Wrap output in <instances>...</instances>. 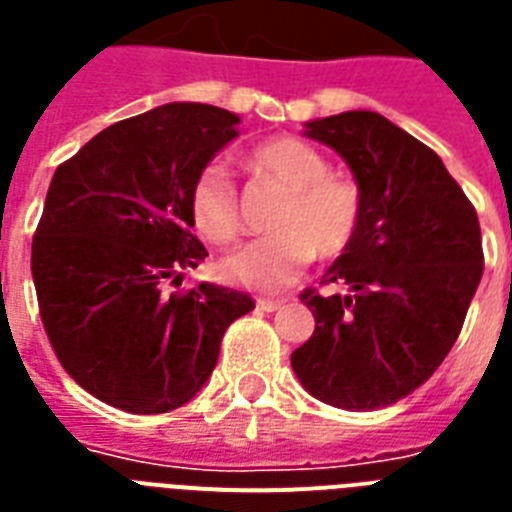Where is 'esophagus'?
I'll use <instances>...</instances> for the list:
<instances>
[{"mask_svg":"<svg viewBox=\"0 0 512 512\" xmlns=\"http://www.w3.org/2000/svg\"><path fill=\"white\" fill-rule=\"evenodd\" d=\"M281 305H284V300H273V297H260V300H257V308H260V311H276V308H281Z\"/></svg>","mask_w":512,"mask_h":512,"instance_id":"1","label":"esophagus"}]
</instances>
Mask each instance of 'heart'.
<instances>
[{
    "label": "heart",
    "mask_w": 512,
    "mask_h": 512,
    "mask_svg": "<svg viewBox=\"0 0 512 512\" xmlns=\"http://www.w3.org/2000/svg\"><path fill=\"white\" fill-rule=\"evenodd\" d=\"M249 170L287 191L273 217V236L225 257V281L257 292H281L311 260L340 257L356 241L364 220V193L353 177L332 172V164L305 140L279 138L249 156ZM196 231L212 244L228 247L244 236L239 191L220 167H207L191 191Z\"/></svg>",
    "instance_id": "b5f03b06"
}]
</instances>
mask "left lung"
Listing matches in <instances>:
<instances>
[{"instance_id": "obj_1", "label": "left lung", "mask_w": 512, "mask_h": 512, "mask_svg": "<svg viewBox=\"0 0 512 512\" xmlns=\"http://www.w3.org/2000/svg\"><path fill=\"white\" fill-rule=\"evenodd\" d=\"M308 138L348 162L364 220L321 279L350 295L300 292L316 329L292 353V369L324 404L369 412L430 380L460 337L484 273L481 225L436 151L385 116L316 119Z\"/></svg>"}]
</instances>
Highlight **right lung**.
<instances>
[{
  "instance_id": "add662e5",
  "label": "right lung",
  "mask_w": 512,
  "mask_h": 512,
  "mask_svg": "<svg viewBox=\"0 0 512 512\" xmlns=\"http://www.w3.org/2000/svg\"><path fill=\"white\" fill-rule=\"evenodd\" d=\"M239 116L167 103L111 124L60 164L31 241L39 316L60 366L132 414L191 401L252 297L180 273L207 257L191 191Z\"/></svg>"
}]
</instances>
